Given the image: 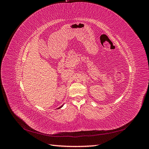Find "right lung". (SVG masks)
<instances>
[{"instance_id":"add662e5","label":"right lung","mask_w":149,"mask_h":149,"mask_svg":"<svg viewBox=\"0 0 149 149\" xmlns=\"http://www.w3.org/2000/svg\"><path fill=\"white\" fill-rule=\"evenodd\" d=\"M63 106V105H62V106H60V107H58V109H60V108H61V107H62Z\"/></svg>"}]
</instances>
